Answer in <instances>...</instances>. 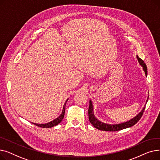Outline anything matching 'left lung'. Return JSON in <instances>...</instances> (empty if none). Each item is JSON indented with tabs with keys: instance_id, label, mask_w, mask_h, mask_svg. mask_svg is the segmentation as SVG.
<instances>
[{
	"instance_id": "8db88e82",
	"label": "left lung",
	"mask_w": 160,
	"mask_h": 160,
	"mask_svg": "<svg viewBox=\"0 0 160 160\" xmlns=\"http://www.w3.org/2000/svg\"><path fill=\"white\" fill-rule=\"evenodd\" d=\"M137 59L138 60V62L139 63V64L143 67V70L145 72L146 76L147 75V67L146 64L145 63L144 61L141 59L138 56H137ZM148 99L147 100V102L148 101ZM145 110V106L142 109V111L133 119L130 120L129 121H127L126 122H123L121 124H105L103 123L102 122L99 121L98 120H97L95 117L93 113V104H92V102L90 100L89 101V110H88V116H89V120L90 121V122L92 124V125L93 127L98 130H103V131H110V132H115V131H119L124 128H127L129 127H132L134 124H136L139 121V119L141 118V117L143 114V112Z\"/></svg>"
}]
</instances>
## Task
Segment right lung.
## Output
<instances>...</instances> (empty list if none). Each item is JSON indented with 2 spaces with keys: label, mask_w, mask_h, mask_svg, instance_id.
Segmentation results:
<instances>
[{
  "label": "right lung",
  "mask_w": 160,
  "mask_h": 160,
  "mask_svg": "<svg viewBox=\"0 0 160 160\" xmlns=\"http://www.w3.org/2000/svg\"><path fill=\"white\" fill-rule=\"evenodd\" d=\"M67 100H68V99H67L66 100V102L63 106V111H62V113H61V115L59 116L58 118H56V119H54V121H51V122H49L48 123H46V124H36V123H33L32 122V124H35L36 126H38V127H41V128H51L52 127H54V126H56L58 125L59 123L61 122V121L63 120V117H64V115H65V105H66V102Z\"/></svg>",
  "instance_id": "1"
}]
</instances>
